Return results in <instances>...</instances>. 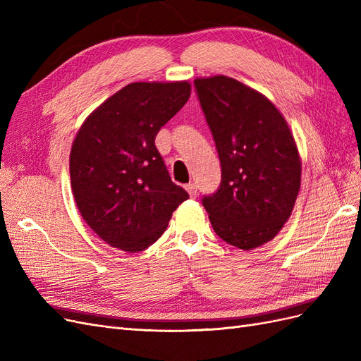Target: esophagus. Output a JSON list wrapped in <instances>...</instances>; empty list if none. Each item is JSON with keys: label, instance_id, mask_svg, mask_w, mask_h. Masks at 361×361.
<instances>
[{"label": "esophagus", "instance_id": "1", "mask_svg": "<svg viewBox=\"0 0 361 361\" xmlns=\"http://www.w3.org/2000/svg\"><path fill=\"white\" fill-rule=\"evenodd\" d=\"M185 190L188 191V194L191 195V197H197V187H195V183H188L185 185Z\"/></svg>", "mask_w": 361, "mask_h": 361}]
</instances>
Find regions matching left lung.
<instances>
[{"mask_svg":"<svg viewBox=\"0 0 361 361\" xmlns=\"http://www.w3.org/2000/svg\"><path fill=\"white\" fill-rule=\"evenodd\" d=\"M221 162V185L203 197L215 233L241 250L269 243L289 220L301 158L286 118L267 96L226 75L195 78Z\"/></svg>","mask_w":361,"mask_h":361,"instance_id":"obj_1","label":"left lung"}]
</instances>
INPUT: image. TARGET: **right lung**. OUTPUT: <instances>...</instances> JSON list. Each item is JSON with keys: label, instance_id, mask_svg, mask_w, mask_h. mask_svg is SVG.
Returning a JSON list of instances; mask_svg holds the SVG:
<instances>
[{"label": "right lung", "instance_id": "right-lung-1", "mask_svg": "<svg viewBox=\"0 0 361 361\" xmlns=\"http://www.w3.org/2000/svg\"><path fill=\"white\" fill-rule=\"evenodd\" d=\"M188 81L130 82L84 120L69 158L78 211L106 244L138 253L166 231L190 195L173 183L158 130L187 104Z\"/></svg>", "mask_w": 361, "mask_h": 361}]
</instances>
